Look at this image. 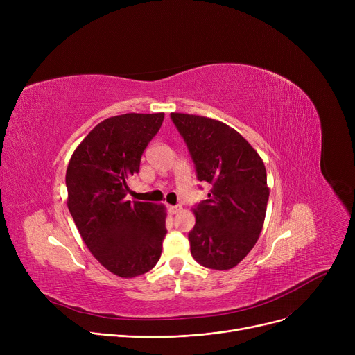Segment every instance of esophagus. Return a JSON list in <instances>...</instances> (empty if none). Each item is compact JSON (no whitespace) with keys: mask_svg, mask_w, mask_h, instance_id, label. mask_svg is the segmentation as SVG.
Here are the masks:
<instances>
[{"mask_svg":"<svg viewBox=\"0 0 355 355\" xmlns=\"http://www.w3.org/2000/svg\"><path fill=\"white\" fill-rule=\"evenodd\" d=\"M180 210H181L180 206H170V207H168V211H170V214H177Z\"/></svg>","mask_w":355,"mask_h":355,"instance_id":"obj_1","label":"esophagus"}]
</instances>
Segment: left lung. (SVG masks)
<instances>
[{
  "instance_id": "obj_1",
  "label": "left lung",
  "mask_w": 355,
  "mask_h": 355,
  "mask_svg": "<svg viewBox=\"0 0 355 355\" xmlns=\"http://www.w3.org/2000/svg\"><path fill=\"white\" fill-rule=\"evenodd\" d=\"M171 119L187 144L198 181L211 185L209 198L193 210L191 254L204 268L232 269L253 249L263 227L269 200L265 164L226 123L187 114H171Z\"/></svg>"
}]
</instances>
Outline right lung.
<instances>
[{
	"label": "right lung",
	"mask_w": 355,
	"mask_h": 355,
	"mask_svg": "<svg viewBox=\"0 0 355 355\" xmlns=\"http://www.w3.org/2000/svg\"><path fill=\"white\" fill-rule=\"evenodd\" d=\"M162 121V112L107 118L90 130L67 165V207L74 225L98 262L121 277L144 275L161 257L165 207L130 202L126 194Z\"/></svg>",
	"instance_id": "right-lung-1"
}]
</instances>
